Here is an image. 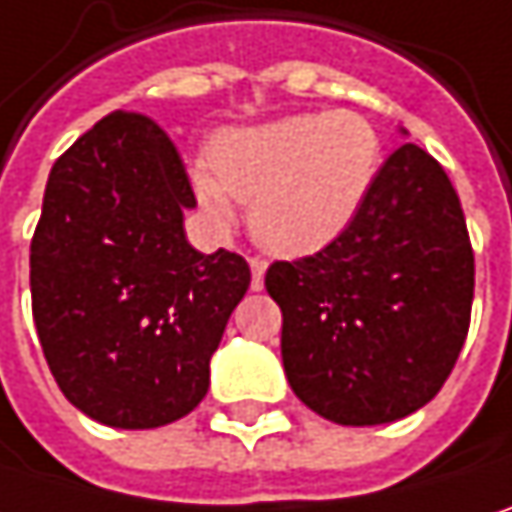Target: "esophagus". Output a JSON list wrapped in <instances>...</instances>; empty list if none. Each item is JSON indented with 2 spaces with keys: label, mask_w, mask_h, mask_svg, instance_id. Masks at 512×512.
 <instances>
[{
  "label": "esophagus",
  "mask_w": 512,
  "mask_h": 512,
  "mask_svg": "<svg viewBox=\"0 0 512 512\" xmlns=\"http://www.w3.org/2000/svg\"><path fill=\"white\" fill-rule=\"evenodd\" d=\"M249 266H252V290H263V275L269 263L263 257H249Z\"/></svg>",
  "instance_id": "1"
}]
</instances>
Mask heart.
I'll use <instances>...</instances> for the list:
<instances>
[{"instance_id": "heart-1", "label": "heart", "mask_w": 512, "mask_h": 512, "mask_svg": "<svg viewBox=\"0 0 512 512\" xmlns=\"http://www.w3.org/2000/svg\"><path fill=\"white\" fill-rule=\"evenodd\" d=\"M210 163H196L190 181L213 222L234 219V195L249 202L252 234L269 252L310 255L340 240L366 208L384 140L357 111L290 114L222 131Z\"/></svg>"}]
</instances>
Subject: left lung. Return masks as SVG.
<instances>
[{
	"mask_svg": "<svg viewBox=\"0 0 512 512\" xmlns=\"http://www.w3.org/2000/svg\"><path fill=\"white\" fill-rule=\"evenodd\" d=\"M293 393L337 425H387L425 407L469 331L475 255L440 163L404 143L351 228L316 255L275 260Z\"/></svg>",
	"mask_w": 512,
	"mask_h": 512,
	"instance_id": "obj_1",
	"label": "left lung"
}]
</instances>
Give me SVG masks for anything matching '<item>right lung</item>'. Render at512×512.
Wrapping results in <instances>:
<instances>
[{
	"instance_id": "right-lung-1",
	"label": "right lung",
	"mask_w": 512,
	"mask_h": 512,
	"mask_svg": "<svg viewBox=\"0 0 512 512\" xmlns=\"http://www.w3.org/2000/svg\"><path fill=\"white\" fill-rule=\"evenodd\" d=\"M196 196L175 143L114 111L55 161L31 240L46 363L84 416L161 428L208 393L210 357L249 290V263L187 243Z\"/></svg>"
}]
</instances>
